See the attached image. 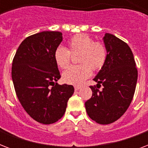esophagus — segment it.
Wrapping results in <instances>:
<instances>
[{"instance_id": "obj_1", "label": "esophagus", "mask_w": 148, "mask_h": 148, "mask_svg": "<svg viewBox=\"0 0 148 148\" xmlns=\"http://www.w3.org/2000/svg\"><path fill=\"white\" fill-rule=\"evenodd\" d=\"M79 89H81V86H75L74 87V90H78Z\"/></svg>"}]
</instances>
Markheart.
<instances>
[{
  "instance_id": "1",
  "label": "heart",
  "mask_w": 148,
  "mask_h": 148,
  "mask_svg": "<svg viewBox=\"0 0 148 148\" xmlns=\"http://www.w3.org/2000/svg\"><path fill=\"white\" fill-rule=\"evenodd\" d=\"M68 50L59 47L54 51L53 58L56 64L60 68L69 66L71 55L79 54L78 62L81 64L73 66L66 70L62 74L65 83L79 85L91 75V68L94 71L100 70L107 59V49L101 42L87 34H77L68 41Z\"/></svg>"
}]
</instances>
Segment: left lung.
Segmentation results:
<instances>
[{
	"mask_svg": "<svg viewBox=\"0 0 148 148\" xmlns=\"http://www.w3.org/2000/svg\"><path fill=\"white\" fill-rule=\"evenodd\" d=\"M107 59L93 79L97 88L90 86L92 97L85 102L88 116L97 124H109L118 120L131 103L138 81V70L131 48L111 34L103 38Z\"/></svg>",
	"mask_w": 148,
	"mask_h": 148,
	"instance_id": "obj_1",
	"label": "left lung"
}]
</instances>
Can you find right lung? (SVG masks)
<instances>
[{
	"label": "right lung",
	"instance_id": "right-lung-1",
	"mask_svg": "<svg viewBox=\"0 0 148 148\" xmlns=\"http://www.w3.org/2000/svg\"><path fill=\"white\" fill-rule=\"evenodd\" d=\"M63 40L61 32L42 31L25 38L17 48L11 76L15 92L27 114L43 124L57 122L64 116L74 94L72 85H60L54 51Z\"/></svg>",
	"mask_w": 148,
	"mask_h": 148
}]
</instances>
